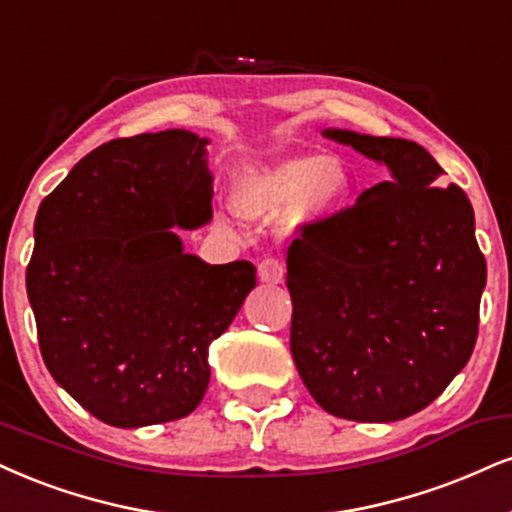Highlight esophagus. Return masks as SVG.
Returning a JSON list of instances; mask_svg holds the SVG:
<instances>
[{
	"label": "esophagus",
	"instance_id": "34e87169",
	"mask_svg": "<svg viewBox=\"0 0 512 512\" xmlns=\"http://www.w3.org/2000/svg\"><path fill=\"white\" fill-rule=\"evenodd\" d=\"M283 274H286V269H283V264L279 260H274V257H267V260L260 262V279L264 283H269V286L281 283Z\"/></svg>",
	"mask_w": 512,
	"mask_h": 512
}]
</instances>
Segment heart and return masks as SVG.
Here are the masks:
<instances>
[{
    "label": "heart",
    "mask_w": 512,
    "mask_h": 512,
    "mask_svg": "<svg viewBox=\"0 0 512 512\" xmlns=\"http://www.w3.org/2000/svg\"><path fill=\"white\" fill-rule=\"evenodd\" d=\"M348 193L350 171L341 157H291L240 174L233 207L248 219L283 212L291 229H307L334 217L346 205Z\"/></svg>",
    "instance_id": "heart-1"
}]
</instances>
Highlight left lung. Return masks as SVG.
Returning <instances> with one entry per match:
<instances>
[{
	"mask_svg": "<svg viewBox=\"0 0 512 512\" xmlns=\"http://www.w3.org/2000/svg\"><path fill=\"white\" fill-rule=\"evenodd\" d=\"M389 169L288 248L291 353L312 398L355 422L427 408L470 360L486 262L470 200L422 145L324 128Z\"/></svg>",
	"mask_w": 512,
	"mask_h": 512,
	"instance_id": "1",
	"label": "left lung"
}]
</instances>
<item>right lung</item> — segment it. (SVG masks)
Wrapping results in <instances>:
<instances>
[{"mask_svg": "<svg viewBox=\"0 0 512 512\" xmlns=\"http://www.w3.org/2000/svg\"><path fill=\"white\" fill-rule=\"evenodd\" d=\"M209 138L109 140L40 202L26 272L42 360L97 420H181L209 384V346L255 288V264H207L176 229L212 219Z\"/></svg>", "mask_w": 512, "mask_h": 512, "instance_id": "1", "label": "right lung"}]
</instances>
